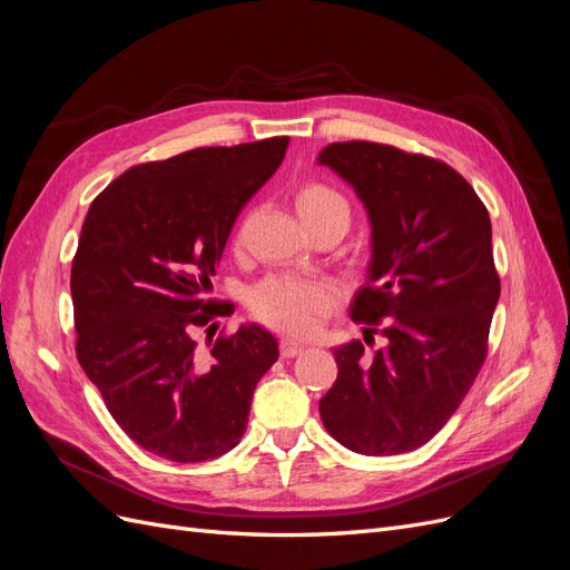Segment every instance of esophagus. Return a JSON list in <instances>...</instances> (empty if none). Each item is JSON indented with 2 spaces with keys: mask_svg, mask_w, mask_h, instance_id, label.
Returning a JSON list of instances; mask_svg holds the SVG:
<instances>
[{
  "mask_svg": "<svg viewBox=\"0 0 570 570\" xmlns=\"http://www.w3.org/2000/svg\"><path fill=\"white\" fill-rule=\"evenodd\" d=\"M304 352V342L302 340H295V337H283L281 340V354L283 356H297Z\"/></svg>",
  "mask_w": 570,
  "mask_h": 570,
  "instance_id": "34e87169",
  "label": "esophagus"
}]
</instances>
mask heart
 <instances>
[{
  "label": "heart",
  "instance_id": "obj_1",
  "mask_svg": "<svg viewBox=\"0 0 570 570\" xmlns=\"http://www.w3.org/2000/svg\"><path fill=\"white\" fill-rule=\"evenodd\" d=\"M297 214L304 226L325 218H347L350 204L337 189L323 183H306L295 197ZM340 302V287L331 281L289 278V275H271L249 292L252 312L264 323L285 333L306 335L333 312Z\"/></svg>",
  "mask_w": 570,
  "mask_h": 570
}]
</instances>
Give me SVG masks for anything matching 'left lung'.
<instances>
[{
	"mask_svg": "<svg viewBox=\"0 0 570 570\" xmlns=\"http://www.w3.org/2000/svg\"><path fill=\"white\" fill-rule=\"evenodd\" d=\"M316 164L368 214L371 262L350 316L383 325L385 337L373 356L358 340L333 352L337 381L321 396V421L356 454L419 450L488 354L499 302L490 214L454 168L421 154L354 140L327 145Z\"/></svg>",
	"mask_w": 570,
	"mask_h": 570,
	"instance_id": "left-lung-1",
	"label": "left lung"
}]
</instances>
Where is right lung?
I'll return each mask as SVG.
<instances>
[{"mask_svg":"<svg viewBox=\"0 0 570 570\" xmlns=\"http://www.w3.org/2000/svg\"><path fill=\"white\" fill-rule=\"evenodd\" d=\"M289 137L199 147L128 168L85 216L71 268L76 352L120 430L178 463L230 452L256 383L278 358L258 323L199 352L193 331L237 214L285 159ZM212 331V327H209Z\"/></svg>","mask_w":570,"mask_h":570,"instance_id":"obj_1","label":"right lung"}]
</instances>
